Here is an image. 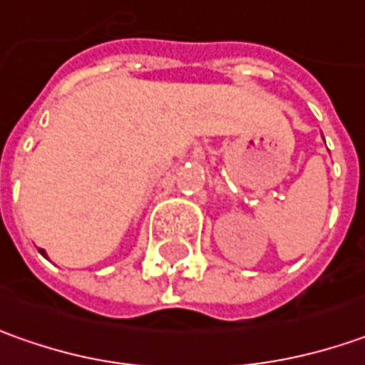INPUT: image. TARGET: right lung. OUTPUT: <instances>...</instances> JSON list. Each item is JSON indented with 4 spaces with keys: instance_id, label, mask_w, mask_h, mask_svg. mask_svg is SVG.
<instances>
[{
    "instance_id": "1",
    "label": "right lung",
    "mask_w": 365,
    "mask_h": 365,
    "mask_svg": "<svg viewBox=\"0 0 365 365\" xmlns=\"http://www.w3.org/2000/svg\"><path fill=\"white\" fill-rule=\"evenodd\" d=\"M40 253H42V255H44V257H46V253H44V249H40Z\"/></svg>"
}]
</instances>
